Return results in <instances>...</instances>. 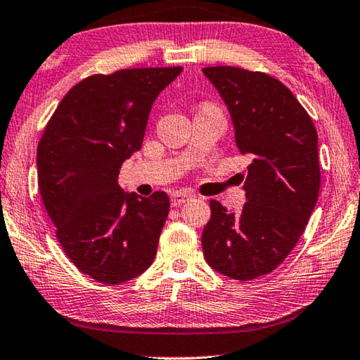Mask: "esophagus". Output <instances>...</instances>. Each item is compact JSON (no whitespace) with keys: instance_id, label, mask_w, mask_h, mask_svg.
Wrapping results in <instances>:
<instances>
[{"instance_id":"esophagus-1","label":"esophagus","mask_w":360,"mask_h":360,"mask_svg":"<svg viewBox=\"0 0 360 360\" xmlns=\"http://www.w3.org/2000/svg\"><path fill=\"white\" fill-rule=\"evenodd\" d=\"M191 195L189 194H184V192H173L171 194V205L173 207H179L182 203H186L189 200Z\"/></svg>"}]
</instances>
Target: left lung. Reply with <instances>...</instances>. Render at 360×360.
<instances>
[{
	"instance_id": "left-lung-1",
	"label": "left lung",
	"mask_w": 360,
	"mask_h": 360,
	"mask_svg": "<svg viewBox=\"0 0 360 360\" xmlns=\"http://www.w3.org/2000/svg\"><path fill=\"white\" fill-rule=\"evenodd\" d=\"M226 103L236 146L248 155V202L234 214L210 200L203 228L207 264L239 281L283 264L302 236L320 191L319 136L309 112L286 85L243 68L202 69Z\"/></svg>"
}]
</instances>
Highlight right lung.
<instances>
[{
	"mask_svg": "<svg viewBox=\"0 0 360 360\" xmlns=\"http://www.w3.org/2000/svg\"><path fill=\"white\" fill-rule=\"evenodd\" d=\"M181 71L94 74L64 95L43 131L37 148L43 205L66 255L95 281L132 280L157 255L169 197L127 194L117 176L142 147L153 101Z\"/></svg>",
	"mask_w": 360,
	"mask_h": 360,
	"instance_id": "1",
	"label": "right lung"
}]
</instances>
